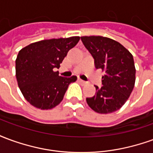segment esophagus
Masks as SVG:
<instances>
[{
    "mask_svg": "<svg viewBox=\"0 0 153 153\" xmlns=\"http://www.w3.org/2000/svg\"><path fill=\"white\" fill-rule=\"evenodd\" d=\"M79 82L80 83H82V84H85V83H86V82H85V81H83V80H82L81 79H79Z\"/></svg>",
    "mask_w": 153,
    "mask_h": 153,
    "instance_id": "obj_1",
    "label": "esophagus"
}]
</instances>
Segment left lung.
Returning a JSON list of instances; mask_svg holds the SVG:
<instances>
[{
	"label": "left lung",
	"mask_w": 153,
	"mask_h": 153,
	"mask_svg": "<svg viewBox=\"0 0 153 153\" xmlns=\"http://www.w3.org/2000/svg\"><path fill=\"white\" fill-rule=\"evenodd\" d=\"M84 47L94 59L97 69H102V86L87 97L88 105L97 113L116 111L130 96L135 83L134 62L132 54L118 42L102 36L81 37Z\"/></svg>",
	"instance_id": "8db88e82"
}]
</instances>
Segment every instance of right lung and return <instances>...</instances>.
<instances>
[{"label": "right lung", "instance_id": "add662e5", "mask_svg": "<svg viewBox=\"0 0 153 153\" xmlns=\"http://www.w3.org/2000/svg\"><path fill=\"white\" fill-rule=\"evenodd\" d=\"M79 37L53 38L29 44L19 51L15 60L16 79L25 98L32 106L48 110L59 105L76 76H59L60 63Z\"/></svg>", "mask_w": 153, "mask_h": 153}]
</instances>
